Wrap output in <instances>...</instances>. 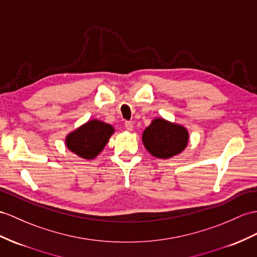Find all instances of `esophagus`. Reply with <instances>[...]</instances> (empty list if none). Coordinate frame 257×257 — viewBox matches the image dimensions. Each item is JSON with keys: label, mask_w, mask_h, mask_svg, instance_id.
Here are the masks:
<instances>
[{"label": "esophagus", "mask_w": 257, "mask_h": 257, "mask_svg": "<svg viewBox=\"0 0 257 257\" xmlns=\"http://www.w3.org/2000/svg\"><path fill=\"white\" fill-rule=\"evenodd\" d=\"M133 127H134L133 122H131V121L125 122V128H126L127 131H133Z\"/></svg>", "instance_id": "obj_1"}]
</instances>
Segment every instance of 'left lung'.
Here are the masks:
<instances>
[{
  "label": "left lung",
  "instance_id": "8db88e82",
  "mask_svg": "<svg viewBox=\"0 0 257 257\" xmlns=\"http://www.w3.org/2000/svg\"><path fill=\"white\" fill-rule=\"evenodd\" d=\"M142 140L144 146L153 156L168 159L185 149L189 143V132L182 125L157 117L144 131Z\"/></svg>",
  "mask_w": 257,
  "mask_h": 257
}]
</instances>
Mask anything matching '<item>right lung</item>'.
<instances>
[{"label":"right lung","instance_id":"add662e5","mask_svg":"<svg viewBox=\"0 0 257 257\" xmlns=\"http://www.w3.org/2000/svg\"><path fill=\"white\" fill-rule=\"evenodd\" d=\"M113 133L114 128L110 124L90 120L66 136V147L80 158L93 159L102 152Z\"/></svg>","mask_w":257,"mask_h":257}]
</instances>
